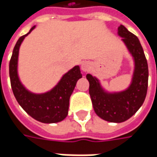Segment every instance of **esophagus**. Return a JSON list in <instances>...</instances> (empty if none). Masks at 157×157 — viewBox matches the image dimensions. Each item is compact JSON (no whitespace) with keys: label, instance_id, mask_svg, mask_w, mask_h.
<instances>
[{"label":"esophagus","instance_id":"34e87169","mask_svg":"<svg viewBox=\"0 0 157 157\" xmlns=\"http://www.w3.org/2000/svg\"><path fill=\"white\" fill-rule=\"evenodd\" d=\"M91 69V63L89 62H83L81 64V70L83 71L86 72L89 70Z\"/></svg>","mask_w":157,"mask_h":157}]
</instances>
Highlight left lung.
Here are the masks:
<instances>
[{"mask_svg":"<svg viewBox=\"0 0 157 157\" xmlns=\"http://www.w3.org/2000/svg\"><path fill=\"white\" fill-rule=\"evenodd\" d=\"M118 34L123 37L122 41L135 58L136 68L129 88L121 93L107 94L96 78L86 75L94 111L99 117L110 122H123L132 117L143 104L148 91V63L140 41L123 25L118 28Z\"/></svg>","mask_w":157,"mask_h":157,"instance_id":"1","label":"left lung"}]
</instances>
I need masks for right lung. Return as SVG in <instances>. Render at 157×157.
<instances>
[{"label": "right lung", "instance_id": "right-lung-1", "mask_svg": "<svg viewBox=\"0 0 157 157\" xmlns=\"http://www.w3.org/2000/svg\"><path fill=\"white\" fill-rule=\"evenodd\" d=\"M35 29L18 39L9 61V77L13 94L17 102L35 120L44 123H56L63 121L68 114L70 97L76 83L82 77L79 66H75L64 74L60 82L52 91L43 94L29 93L19 80L17 75V60L22 40Z\"/></svg>", "mask_w": 157, "mask_h": 157}]
</instances>
